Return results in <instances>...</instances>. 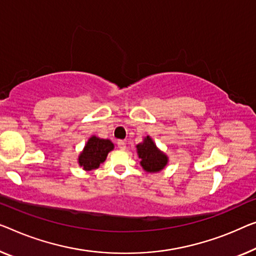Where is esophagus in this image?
<instances>
[{
	"instance_id": "esophagus-1",
	"label": "esophagus",
	"mask_w": 256,
	"mask_h": 256,
	"mask_svg": "<svg viewBox=\"0 0 256 256\" xmlns=\"http://www.w3.org/2000/svg\"><path fill=\"white\" fill-rule=\"evenodd\" d=\"M117 144H118V148H120V150H125V148H126V142H125V141H123V140L118 141Z\"/></svg>"
}]
</instances>
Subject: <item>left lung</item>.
I'll use <instances>...</instances> for the list:
<instances>
[{
	"mask_svg": "<svg viewBox=\"0 0 256 256\" xmlns=\"http://www.w3.org/2000/svg\"><path fill=\"white\" fill-rule=\"evenodd\" d=\"M136 154L140 158V166L146 172L156 174L168 166L169 158L156 146L150 136H144L140 144H136Z\"/></svg>",
	"mask_w": 256,
	"mask_h": 256,
	"instance_id": "left-lung-1",
	"label": "left lung"
}]
</instances>
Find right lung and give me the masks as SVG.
<instances>
[{
	"mask_svg": "<svg viewBox=\"0 0 256 256\" xmlns=\"http://www.w3.org/2000/svg\"><path fill=\"white\" fill-rule=\"evenodd\" d=\"M114 144L109 139H101L92 136L78 156V164L85 171L98 169L106 161L109 152L114 150Z\"/></svg>",
	"mask_w": 256,
	"mask_h": 256,
	"instance_id": "obj_1",
	"label": "right lung"
}]
</instances>
